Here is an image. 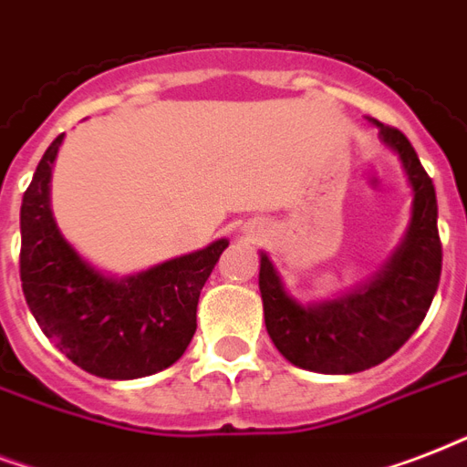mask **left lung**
I'll return each mask as SVG.
<instances>
[{
    "instance_id": "1",
    "label": "left lung",
    "mask_w": 467,
    "mask_h": 467,
    "mask_svg": "<svg viewBox=\"0 0 467 467\" xmlns=\"http://www.w3.org/2000/svg\"><path fill=\"white\" fill-rule=\"evenodd\" d=\"M382 146L400 158L411 187V219L402 244L356 290L302 305L260 253V297L265 328L292 365L324 375H350L380 365L410 341L424 321L441 277L436 190L402 131L370 119Z\"/></svg>"
}]
</instances>
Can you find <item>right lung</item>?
Here are the masks:
<instances>
[{"mask_svg":"<svg viewBox=\"0 0 467 467\" xmlns=\"http://www.w3.org/2000/svg\"><path fill=\"white\" fill-rule=\"evenodd\" d=\"M57 136L21 202V287L43 328L82 370L136 380L180 360L197 331V302L229 241L114 277L87 263L60 234L50 209Z\"/></svg>","mask_w":467,"mask_h":467,"instance_id":"right-lung-1","label":"right lung"}]
</instances>
